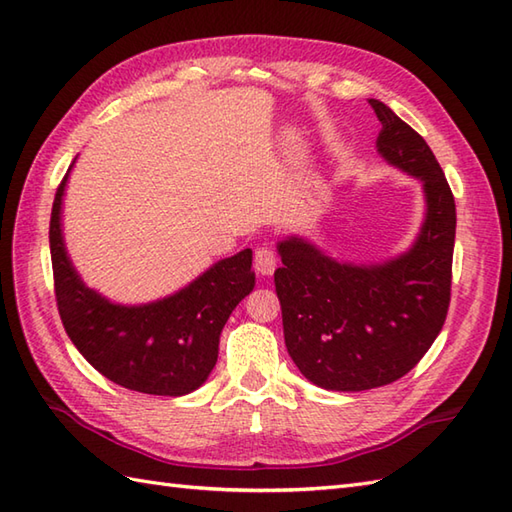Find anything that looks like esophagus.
I'll return each mask as SVG.
<instances>
[{
	"label": "esophagus",
	"mask_w": 512,
	"mask_h": 512,
	"mask_svg": "<svg viewBox=\"0 0 512 512\" xmlns=\"http://www.w3.org/2000/svg\"><path fill=\"white\" fill-rule=\"evenodd\" d=\"M278 265V256L276 252H271L269 247H260L254 254V269L260 276H271L276 271Z\"/></svg>",
	"instance_id": "34e87169"
}]
</instances>
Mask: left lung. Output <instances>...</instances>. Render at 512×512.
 I'll use <instances>...</instances> for the list:
<instances>
[{"label": "left lung", "mask_w": 512, "mask_h": 512, "mask_svg": "<svg viewBox=\"0 0 512 512\" xmlns=\"http://www.w3.org/2000/svg\"><path fill=\"white\" fill-rule=\"evenodd\" d=\"M381 131L377 151L416 177L425 221L405 254L383 263H344L302 236L278 243L276 293L285 344L311 383L335 392L388 385L423 359L451 300L456 201L427 142L381 100L370 98Z\"/></svg>", "instance_id": "8db88e82"}]
</instances>
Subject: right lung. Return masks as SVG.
Masks as SVG:
<instances>
[{
  "mask_svg": "<svg viewBox=\"0 0 512 512\" xmlns=\"http://www.w3.org/2000/svg\"><path fill=\"white\" fill-rule=\"evenodd\" d=\"M67 175L50 219L54 291L65 333L102 377L122 388L157 396L195 392L217 363L227 317L256 285L252 249L219 260L162 300L116 304L89 289L67 256L61 223Z\"/></svg>",
  "mask_w": 512,
  "mask_h": 512,
  "instance_id": "right-lung-1",
  "label": "right lung"
}]
</instances>
